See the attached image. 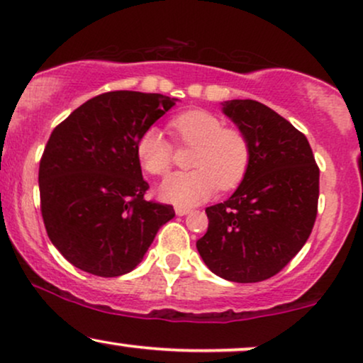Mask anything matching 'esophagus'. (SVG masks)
<instances>
[{"instance_id":"34e87169","label":"esophagus","mask_w":363,"mask_h":363,"mask_svg":"<svg viewBox=\"0 0 363 363\" xmlns=\"http://www.w3.org/2000/svg\"><path fill=\"white\" fill-rule=\"evenodd\" d=\"M191 211H193V209H191V208H186V206H176V215H179V216H186V215H189Z\"/></svg>"}]
</instances>
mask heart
Here are the masks:
<instances>
[{"mask_svg": "<svg viewBox=\"0 0 363 363\" xmlns=\"http://www.w3.org/2000/svg\"><path fill=\"white\" fill-rule=\"evenodd\" d=\"M174 138L181 145L194 147L187 172L165 179L159 194L177 206L203 203L220 187L231 191L242 184L252 160V147L247 135L228 128L213 113L189 110L169 121ZM138 162L148 174L164 177L172 167L174 147L159 128H147L137 140Z\"/></svg>", "mask_w": 363, "mask_h": 363, "instance_id": "heart-1", "label": "heart"}]
</instances>
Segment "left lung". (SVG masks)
Returning a JSON list of instances; mask_svg holds the SVG:
<instances>
[{"label":"left lung","mask_w":363,"mask_h":363,"mask_svg":"<svg viewBox=\"0 0 363 363\" xmlns=\"http://www.w3.org/2000/svg\"><path fill=\"white\" fill-rule=\"evenodd\" d=\"M223 111L247 135L250 167L228 201L206 208L199 255L216 276L260 282L286 267L311 235L320 167L304 133L253 99L225 101Z\"/></svg>","instance_id":"8db88e82"}]
</instances>
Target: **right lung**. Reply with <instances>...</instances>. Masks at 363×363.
<instances>
[{"mask_svg": "<svg viewBox=\"0 0 363 363\" xmlns=\"http://www.w3.org/2000/svg\"><path fill=\"white\" fill-rule=\"evenodd\" d=\"M176 104L162 94L110 91L74 110L52 132L38 169L47 235L74 267L99 277L133 270L170 204L147 201L140 135Z\"/></svg>", "mask_w": 363, "mask_h": 363, "instance_id": "obj_1", "label": "right lung"}]
</instances>
